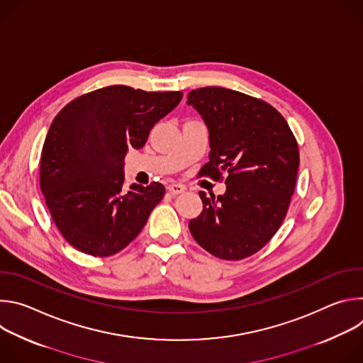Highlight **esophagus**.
Segmentation results:
<instances>
[{
  "instance_id": "obj_1",
  "label": "esophagus",
  "mask_w": 363,
  "mask_h": 363,
  "mask_svg": "<svg viewBox=\"0 0 363 363\" xmlns=\"http://www.w3.org/2000/svg\"><path fill=\"white\" fill-rule=\"evenodd\" d=\"M168 191L172 195H178V194H182L185 191V186L181 185V184H171V185H168Z\"/></svg>"
}]
</instances>
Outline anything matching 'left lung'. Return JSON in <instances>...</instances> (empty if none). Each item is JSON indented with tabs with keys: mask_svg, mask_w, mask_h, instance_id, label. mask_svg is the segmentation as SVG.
<instances>
[{
	"mask_svg": "<svg viewBox=\"0 0 363 363\" xmlns=\"http://www.w3.org/2000/svg\"><path fill=\"white\" fill-rule=\"evenodd\" d=\"M188 105L210 132V161L199 174L225 178V194L199 192L202 213L188 227L195 241L223 260L262 250L286 218L298 171V146L286 119L267 101L224 87L188 93Z\"/></svg>",
	"mask_w": 363,
	"mask_h": 363,
	"instance_id": "1",
	"label": "left lung"
}]
</instances>
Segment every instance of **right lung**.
I'll use <instances>...</instances> for the list:
<instances>
[{"label":"right lung","mask_w":363,"mask_h":363,"mask_svg":"<svg viewBox=\"0 0 363 363\" xmlns=\"http://www.w3.org/2000/svg\"><path fill=\"white\" fill-rule=\"evenodd\" d=\"M182 91L108 86L72 100L55 118L40 160V188L65 240L109 257L132 242L165 195L150 182L123 189L128 149L143 147L150 129L174 111Z\"/></svg>","instance_id":"1"}]
</instances>
